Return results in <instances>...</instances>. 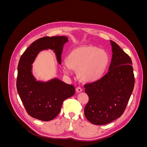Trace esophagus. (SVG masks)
<instances>
[{
  "instance_id": "obj_1",
  "label": "esophagus",
  "mask_w": 147,
  "mask_h": 147,
  "mask_svg": "<svg viewBox=\"0 0 147 147\" xmlns=\"http://www.w3.org/2000/svg\"><path fill=\"white\" fill-rule=\"evenodd\" d=\"M76 91H77V92H82V89L80 88V87H77V88H76Z\"/></svg>"
}]
</instances>
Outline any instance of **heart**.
<instances>
[{
	"label": "heart",
	"mask_w": 147,
	"mask_h": 147,
	"mask_svg": "<svg viewBox=\"0 0 147 147\" xmlns=\"http://www.w3.org/2000/svg\"><path fill=\"white\" fill-rule=\"evenodd\" d=\"M64 72L70 74L77 69V77L82 82H94L100 80L107 69L110 57L107 53L94 45H82L74 48L65 57Z\"/></svg>",
	"instance_id": "obj_1"
}]
</instances>
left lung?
I'll use <instances>...</instances> for the list:
<instances>
[{
    "mask_svg": "<svg viewBox=\"0 0 147 147\" xmlns=\"http://www.w3.org/2000/svg\"><path fill=\"white\" fill-rule=\"evenodd\" d=\"M110 43L113 55L109 72L99 80L84 85L89 97L84 113L96 125H104L121 117L134 86L131 57L116 43Z\"/></svg>",
    "mask_w": 147,
    "mask_h": 147,
    "instance_id": "1",
    "label": "left lung"
}]
</instances>
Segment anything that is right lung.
<instances>
[{"label": "right lung", "instance_id": "1", "mask_svg": "<svg viewBox=\"0 0 147 147\" xmlns=\"http://www.w3.org/2000/svg\"><path fill=\"white\" fill-rule=\"evenodd\" d=\"M65 36L44 37L34 42L21 55L18 65L17 91L26 112L35 119L50 121L60 112L64 100L75 94V87L57 78L47 82L37 81L32 74V64L38 53L50 49L61 64Z\"/></svg>", "mask_w": 147, "mask_h": 147}]
</instances>
